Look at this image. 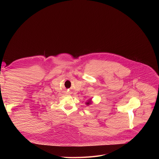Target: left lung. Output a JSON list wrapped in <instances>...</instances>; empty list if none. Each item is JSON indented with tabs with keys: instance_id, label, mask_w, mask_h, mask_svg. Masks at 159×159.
I'll return each instance as SVG.
<instances>
[{
	"instance_id": "8db88e82",
	"label": "left lung",
	"mask_w": 159,
	"mask_h": 159,
	"mask_svg": "<svg viewBox=\"0 0 159 159\" xmlns=\"http://www.w3.org/2000/svg\"><path fill=\"white\" fill-rule=\"evenodd\" d=\"M91 104H92V101H91V99H89V100H88L87 102H86V104L87 106H89V105H90Z\"/></svg>"
}]
</instances>
